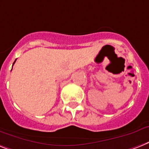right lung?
Returning <instances> with one entry per match:
<instances>
[{
  "mask_svg": "<svg viewBox=\"0 0 149 149\" xmlns=\"http://www.w3.org/2000/svg\"><path fill=\"white\" fill-rule=\"evenodd\" d=\"M15 62H16V60H15V61H14V63H13V65H14V64L15 63Z\"/></svg>",
  "mask_w": 149,
  "mask_h": 149,
  "instance_id": "obj_1",
  "label": "right lung"
}]
</instances>
